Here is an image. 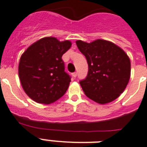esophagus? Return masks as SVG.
Here are the masks:
<instances>
[{"mask_svg":"<svg viewBox=\"0 0 147 147\" xmlns=\"http://www.w3.org/2000/svg\"><path fill=\"white\" fill-rule=\"evenodd\" d=\"M72 76H73V77H74V78H75V77H76V76H77V73H76V72L73 73V74H72Z\"/></svg>","mask_w":147,"mask_h":147,"instance_id":"obj_1","label":"esophagus"}]
</instances>
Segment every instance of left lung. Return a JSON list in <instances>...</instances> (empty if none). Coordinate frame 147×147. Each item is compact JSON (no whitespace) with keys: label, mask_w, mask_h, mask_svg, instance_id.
Here are the masks:
<instances>
[{"label":"left lung","mask_w":147,"mask_h":147,"mask_svg":"<svg viewBox=\"0 0 147 147\" xmlns=\"http://www.w3.org/2000/svg\"><path fill=\"white\" fill-rule=\"evenodd\" d=\"M87 59L88 72L80 82L85 94L95 102L106 104L120 96L131 76V61L121 47L113 42L98 39L86 43L76 41Z\"/></svg>","instance_id":"left-lung-1"}]
</instances>
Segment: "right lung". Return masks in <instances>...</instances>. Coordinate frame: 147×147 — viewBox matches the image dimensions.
I'll return each mask as SVG.
<instances>
[{"label":"right lung","instance_id":"1","mask_svg":"<svg viewBox=\"0 0 147 147\" xmlns=\"http://www.w3.org/2000/svg\"><path fill=\"white\" fill-rule=\"evenodd\" d=\"M71 45L70 40L46 37L32 43L22 53L19 76L23 90L33 100L49 104L66 92L71 77L65 72L61 57Z\"/></svg>","mask_w":147,"mask_h":147}]
</instances>
